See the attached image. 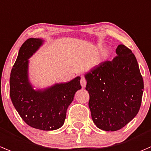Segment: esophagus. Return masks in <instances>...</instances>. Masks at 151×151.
<instances>
[{
    "label": "esophagus",
    "instance_id": "obj_1",
    "mask_svg": "<svg viewBox=\"0 0 151 151\" xmlns=\"http://www.w3.org/2000/svg\"><path fill=\"white\" fill-rule=\"evenodd\" d=\"M86 83H87V81H86V78L83 77H81V79H80V84H81L82 87L83 88H85L86 86Z\"/></svg>",
    "mask_w": 151,
    "mask_h": 151
}]
</instances>
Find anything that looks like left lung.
Returning <instances> with one entry per match:
<instances>
[{"instance_id": "1", "label": "left lung", "mask_w": 151, "mask_h": 151, "mask_svg": "<svg viewBox=\"0 0 151 151\" xmlns=\"http://www.w3.org/2000/svg\"><path fill=\"white\" fill-rule=\"evenodd\" d=\"M117 56L102 62L86 74V89L93 123L99 129L115 131L131 122L139 111L144 82L132 51L124 45Z\"/></svg>"}]
</instances>
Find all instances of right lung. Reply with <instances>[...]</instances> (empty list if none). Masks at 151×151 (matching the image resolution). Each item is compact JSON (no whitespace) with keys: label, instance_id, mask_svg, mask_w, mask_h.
<instances>
[{"label":"right lung","instance_id":"obj_1","mask_svg":"<svg viewBox=\"0 0 151 151\" xmlns=\"http://www.w3.org/2000/svg\"><path fill=\"white\" fill-rule=\"evenodd\" d=\"M43 40H26L19 50L9 80L11 100L19 115L29 126L43 131L60 128L74 94L81 88L80 77L66 83L55 84L43 91H35L28 80V59L39 49Z\"/></svg>","mask_w":151,"mask_h":151}]
</instances>
